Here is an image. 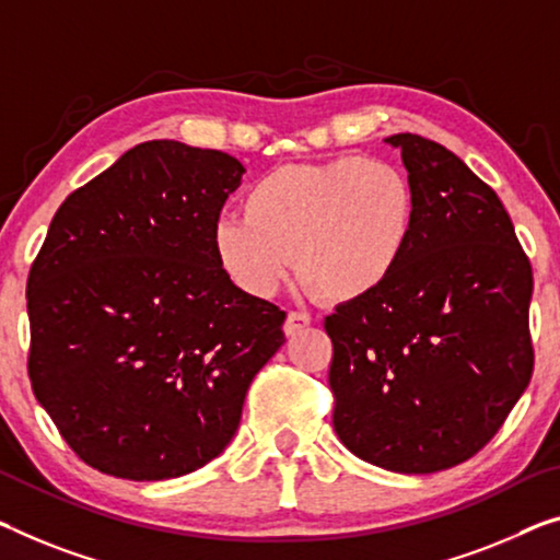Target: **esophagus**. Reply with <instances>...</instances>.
I'll list each match as a JSON object with an SVG mask.
<instances>
[{"label":"esophagus","mask_w":560,"mask_h":560,"mask_svg":"<svg viewBox=\"0 0 560 560\" xmlns=\"http://www.w3.org/2000/svg\"><path fill=\"white\" fill-rule=\"evenodd\" d=\"M306 327H312V316L304 312L287 314V322H283V331H287V337H296V334H302Z\"/></svg>","instance_id":"34e87169"}]
</instances>
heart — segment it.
Masks as SVG:
<instances>
[{
    "mask_svg": "<svg viewBox=\"0 0 560 560\" xmlns=\"http://www.w3.org/2000/svg\"><path fill=\"white\" fill-rule=\"evenodd\" d=\"M223 215L211 252L233 287L277 296L294 271L324 304L377 294L405 261L417 229L415 186L397 165L364 155L279 165Z\"/></svg>",
    "mask_w": 560,
    "mask_h": 560,
    "instance_id": "obj_1",
    "label": "heart"
}]
</instances>
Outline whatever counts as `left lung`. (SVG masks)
<instances>
[{"mask_svg": "<svg viewBox=\"0 0 560 560\" xmlns=\"http://www.w3.org/2000/svg\"><path fill=\"white\" fill-rule=\"evenodd\" d=\"M417 196L405 261L377 294L324 319L334 430L392 472L465 463L533 374V271L495 190L445 145L389 136Z\"/></svg>", "mask_w": 560, "mask_h": 560, "instance_id": "8db88e82", "label": "left lung"}]
</instances>
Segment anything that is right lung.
I'll list each match as a JSON object with an SVG mask.
<instances>
[{
	"instance_id": "1",
	"label": "right lung",
	"mask_w": 560,
	"mask_h": 560,
	"mask_svg": "<svg viewBox=\"0 0 560 560\" xmlns=\"http://www.w3.org/2000/svg\"><path fill=\"white\" fill-rule=\"evenodd\" d=\"M246 173L178 140L130 148L65 198L30 269V380L90 467L180 478L236 435L287 312L233 287L211 231Z\"/></svg>"
}]
</instances>
